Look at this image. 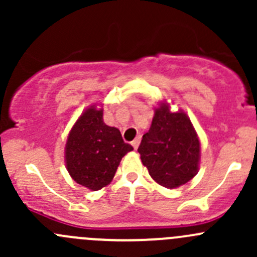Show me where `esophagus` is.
<instances>
[{"instance_id": "esophagus-1", "label": "esophagus", "mask_w": 257, "mask_h": 257, "mask_svg": "<svg viewBox=\"0 0 257 257\" xmlns=\"http://www.w3.org/2000/svg\"><path fill=\"white\" fill-rule=\"evenodd\" d=\"M139 144H141V137H137L136 139H134L133 142H132V145H133V148L134 149H138V147H139Z\"/></svg>"}]
</instances>
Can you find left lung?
Segmentation results:
<instances>
[{
	"instance_id": "8db88e82",
	"label": "left lung",
	"mask_w": 257,
	"mask_h": 257,
	"mask_svg": "<svg viewBox=\"0 0 257 257\" xmlns=\"http://www.w3.org/2000/svg\"><path fill=\"white\" fill-rule=\"evenodd\" d=\"M138 152L150 177L164 188H179L198 174V134L189 116L183 110L172 112L168 103L155 108L152 125Z\"/></svg>"
}]
</instances>
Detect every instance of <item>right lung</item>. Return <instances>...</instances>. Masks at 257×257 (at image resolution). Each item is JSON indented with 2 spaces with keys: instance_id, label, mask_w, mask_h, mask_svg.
Segmentation results:
<instances>
[{
  "instance_id": "1",
  "label": "right lung",
  "mask_w": 257,
  "mask_h": 257,
  "mask_svg": "<svg viewBox=\"0 0 257 257\" xmlns=\"http://www.w3.org/2000/svg\"><path fill=\"white\" fill-rule=\"evenodd\" d=\"M133 150L119 129L103 120V109L92 105L72 126L66 143V167L79 185L99 190L113 180L121 158Z\"/></svg>"
}]
</instances>
